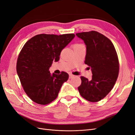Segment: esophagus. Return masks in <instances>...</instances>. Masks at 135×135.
<instances>
[{
    "instance_id": "esophagus-1",
    "label": "esophagus",
    "mask_w": 135,
    "mask_h": 135,
    "mask_svg": "<svg viewBox=\"0 0 135 135\" xmlns=\"http://www.w3.org/2000/svg\"><path fill=\"white\" fill-rule=\"evenodd\" d=\"M74 77V75H73V74H70L69 75V79H71V78H73Z\"/></svg>"
}]
</instances>
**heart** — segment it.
I'll return each mask as SVG.
<instances>
[{
  "mask_svg": "<svg viewBox=\"0 0 135 135\" xmlns=\"http://www.w3.org/2000/svg\"><path fill=\"white\" fill-rule=\"evenodd\" d=\"M77 45H79V44H75V45H74V46H77Z\"/></svg>",
  "mask_w": 135,
  "mask_h": 135,
  "instance_id": "1",
  "label": "heart"
}]
</instances>
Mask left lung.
I'll list each match as a JSON object with an SVG mask.
<instances>
[{"mask_svg": "<svg viewBox=\"0 0 135 135\" xmlns=\"http://www.w3.org/2000/svg\"><path fill=\"white\" fill-rule=\"evenodd\" d=\"M86 46L84 63L91 67V79L81 76L78 87L81 96L91 102L101 101L113 88L119 73V61L113 43L96 31L76 33Z\"/></svg>", "mask_w": 135, "mask_h": 135, "instance_id": "8db88e82", "label": "left lung"}]
</instances>
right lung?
I'll use <instances>...</instances> for the list:
<instances>
[{
    "label": "right lung",
    "instance_id": "obj_1",
    "mask_svg": "<svg viewBox=\"0 0 135 135\" xmlns=\"http://www.w3.org/2000/svg\"><path fill=\"white\" fill-rule=\"evenodd\" d=\"M74 37L73 33L41 34L24 45L17 59V72L24 92L33 102L46 105L57 97L69 75L64 72L51 75L49 67L59 61L63 49Z\"/></svg>",
    "mask_w": 135,
    "mask_h": 135
}]
</instances>
